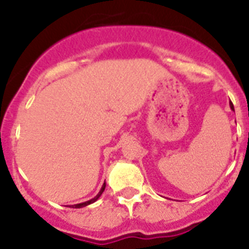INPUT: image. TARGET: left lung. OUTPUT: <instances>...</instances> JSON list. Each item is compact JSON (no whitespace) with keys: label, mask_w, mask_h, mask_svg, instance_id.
I'll use <instances>...</instances> for the list:
<instances>
[{"label":"left lung","mask_w":249,"mask_h":249,"mask_svg":"<svg viewBox=\"0 0 249 249\" xmlns=\"http://www.w3.org/2000/svg\"><path fill=\"white\" fill-rule=\"evenodd\" d=\"M230 107H231V109H232V111H234V107H233V103L232 102H230Z\"/></svg>","instance_id":"8db88e82"}]
</instances>
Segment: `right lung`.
Returning <instances> with one entry per match:
<instances>
[{
    "instance_id": "1",
    "label": "right lung",
    "mask_w": 249,
    "mask_h": 249,
    "mask_svg": "<svg viewBox=\"0 0 249 249\" xmlns=\"http://www.w3.org/2000/svg\"><path fill=\"white\" fill-rule=\"evenodd\" d=\"M105 188H106V182H105V183H103L102 188H101V191H100V192H98V195L96 196V197H93V198L89 199V201L82 202V203H78V204H72V206H70V207H72V208H82V207H86V206H89V204L93 203V202H96L98 198H100L101 195H102L103 191H105Z\"/></svg>"
}]
</instances>
